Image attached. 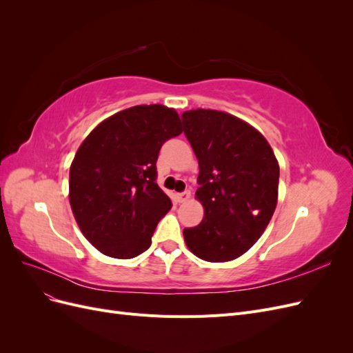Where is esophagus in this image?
I'll use <instances>...</instances> for the list:
<instances>
[{
	"label": "esophagus",
	"instance_id": "1",
	"mask_svg": "<svg viewBox=\"0 0 353 353\" xmlns=\"http://www.w3.org/2000/svg\"><path fill=\"white\" fill-rule=\"evenodd\" d=\"M190 196H191L190 191H184V193H178L176 199H178L179 203H184V201H187L190 199Z\"/></svg>",
	"mask_w": 353,
	"mask_h": 353
}]
</instances>
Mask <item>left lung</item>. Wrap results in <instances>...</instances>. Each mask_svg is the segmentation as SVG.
Masks as SVG:
<instances>
[{"mask_svg": "<svg viewBox=\"0 0 353 353\" xmlns=\"http://www.w3.org/2000/svg\"><path fill=\"white\" fill-rule=\"evenodd\" d=\"M184 134L199 160L196 197L205 208L184 230L188 249L208 262L237 259L259 240L279 199L280 166L253 126L225 112L183 113Z\"/></svg>", "mask_w": 353, "mask_h": 353, "instance_id": "1", "label": "left lung"}]
</instances>
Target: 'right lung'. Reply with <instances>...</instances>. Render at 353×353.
Here are the masks:
<instances>
[{"mask_svg": "<svg viewBox=\"0 0 353 353\" xmlns=\"http://www.w3.org/2000/svg\"><path fill=\"white\" fill-rule=\"evenodd\" d=\"M183 132L162 104L134 105L103 121L85 138L69 174L73 216L95 249L117 259L145 252L170 199L156 183L160 147Z\"/></svg>", "mask_w": 353, "mask_h": 353, "instance_id": "right-lung-1", "label": "right lung"}]
</instances>
